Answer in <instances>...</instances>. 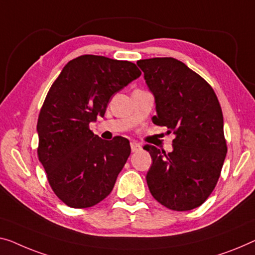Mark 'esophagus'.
<instances>
[{
  "instance_id": "obj_1",
  "label": "esophagus",
  "mask_w": 255,
  "mask_h": 255,
  "mask_svg": "<svg viewBox=\"0 0 255 255\" xmlns=\"http://www.w3.org/2000/svg\"><path fill=\"white\" fill-rule=\"evenodd\" d=\"M130 147H131L132 152H137L142 149V145H140V144L137 142H130Z\"/></svg>"
}]
</instances>
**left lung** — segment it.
<instances>
[{"mask_svg": "<svg viewBox=\"0 0 255 255\" xmlns=\"http://www.w3.org/2000/svg\"><path fill=\"white\" fill-rule=\"evenodd\" d=\"M137 65L154 96L152 121L175 135L169 153L144 146L152 158L147 187L169 210H193L214 190L226 159L221 106L212 87L180 60L150 58Z\"/></svg>", "mask_w": 255, "mask_h": 255, "instance_id": "left-lung-1", "label": "left lung"}]
</instances>
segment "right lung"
<instances>
[{
    "instance_id": "right-lung-1",
    "label": "right lung",
    "mask_w": 255,
    "mask_h": 255,
    "mask_svg": "<svg viewBox=\"0 0 255 255\" xmlns=\"http://www.w3.org/2000/svg\"><path fill=\"white\" fill-rule=\"evenodd\" d=\"M139 75L134 63L83 55L52 83L37 120V154L49 184L67 206H94L115 187L130 154L129 140L102 139L89 124L104 117L112 95Z\"/></svg>"
}]
</instances>
